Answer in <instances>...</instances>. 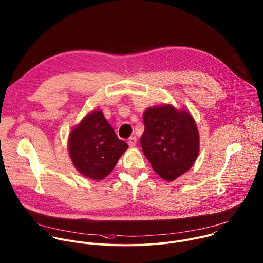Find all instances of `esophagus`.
<instances>
[{
	"mask_svg": "<svg viewBox=\"0 0 263 263\" xmlns=\"http://www.w3.org/2000/svg\"><path fill=\"white\" fill-rule=\"evenodd\" d=\"M136 142H137V139H136V137H135V136H132V137H130V138H129V141H128L129 146L134 147V146L136 145Z\"/></svg>",
	"mask_w": 263,
	"mask_h": 263,
	"instance_id": "34e87169",
	"label": "esophagus"
}]
</instances>
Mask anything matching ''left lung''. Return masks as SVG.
Here are the masks:
<instances>
[{
	"instance_id": "8db88e82",
	"label": "left lung",
	"mask_w": 263,
	"mask_h": 263,
	"mask_svg": "<svg viewBox=\"0 0 263 263\" xmlns=\"http://www.w3.org/2000/svg\"><path fill=\"white\" fill-rule=\"evenodd\" d=\"M143 124L142 152L162 179L174 181L192 167L199 155L200 138L189 111L170 104L153 106L144 111Z\"/></svg>"
}]
</instances>
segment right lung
Instances as JSON below:
<instances>
[{
	"instance_id": "1",
	"label": "right lung",
	"mask_w": 263,
	"mask_h": 263,
	"mask_svg": "<svg viewBox=\"0 0 263 263\" xmlns=\"http://www.w3.org/2000/svg\"><path fill=\"white\" fill-rule=\"evenodd\" d=\"M127 148L128 144L117 136L102 110L88 114L68 136V152L73 166L92 180L108 176Z\"/></svg>"
}]
</instances>
